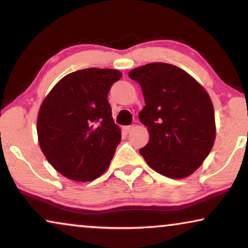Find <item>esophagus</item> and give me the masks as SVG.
Segmentation results:
<instances>
[{
  "label": "esophagus",
  "mask_w": 248,
  "mask_h": 248,
  "mask_svg": "<svg viewBox=\"0 0 248 248\" xmlns=\"http://www.w3.org/2000/svg\"><path fill=\"white\" fill-rule=\"evenodd\" d=\"M133 130H134V126H133V125H128V126H124V127H123V131H124L125 133H126V134L131 133V132L133 131Z\"/></svg>",
  "instance_id": "34e87169"
}]
</instances>
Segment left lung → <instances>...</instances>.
<instances>
[{
	"instance_id": "left-lung-1",
	"label": "left lung",
	"mask_w": 248,
	"mask_h": 248,
	"mask_svg": "<svg viewBox=\"0 0 248 248\" xmlns=\"http://www.w3.org/2000/svg\"><path fill=\"white\" fill-rule=\"evenodd\" d=\"M128 77L140 84L145 101L139 113L149 132V142L140 149L145 162L169 178L192 175L215 143V109L209 93L187 72L167 63L142 65Z\"/></svg>"
}]
</instances>
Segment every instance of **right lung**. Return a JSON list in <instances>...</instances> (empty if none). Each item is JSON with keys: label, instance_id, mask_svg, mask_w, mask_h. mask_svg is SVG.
<instances>
[{"label": "right lung", "instance_id": "1", "mask_svg": "<svg viewBox=\"0 0 248 248\" xmlns=\"http://www.w3.org/2000/svg\"><path fill=\"white\" fill-rule=\"evenodd\" d=\"M122 73L79 70L62 78L40 105L37 134L44 155L60 174L93 181L107 170L121 142L107 94Z\"/></svg>", "mask_w": 248, "mask_h": 248}]
</instances>
